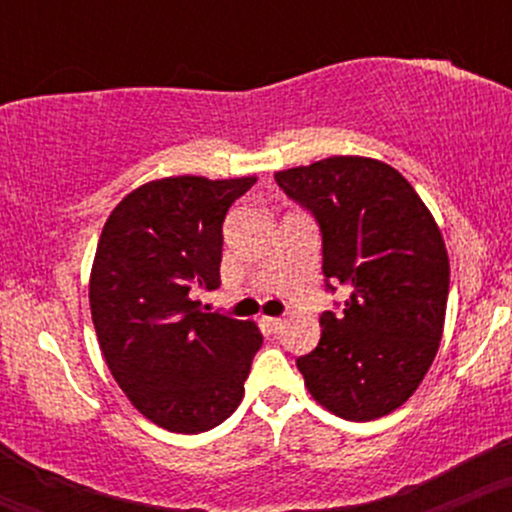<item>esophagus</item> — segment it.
I'll return each mask as SVG.
<instances>
[{"label":"esophagus","instance_id":"1","mask_svg":"<svg viewBox=\"0 0 512 512\" xmlns=\"http://www.w3.org/2000/svg\"><path fill=\"white\" fill-rule=\"evenodd\" d=\"M262 325L272 334H276L281 327H284V320H281V317H262Z\"/></svg>","mask_w":512,"mask_h":512}]
</instances>
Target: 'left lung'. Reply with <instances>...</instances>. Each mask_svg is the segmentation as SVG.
Wrapping results in <instances>:
<instances>
[{
  "mask_svg": "<svg viewBox=\"0 0 512 512\" xmlns=\"http://www.w3.org/2000/svg\"><path fill=\"white\" fill-rule=\"evenodd\" d=\"M274 180L320 228L325 291H349L320 315V344L296 358L305 385L342 419L390 414L414 395L443 337L450 264L436 221L373 158L334 156Z\"/></svg>",
  "mask_w": 512,
  "mask_h": 512,
  "instance_id": "obj_1",
  "label": "left lung"
}]
</instances>
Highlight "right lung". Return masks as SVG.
<instances>
[{
  "label": "right lung",
  "instance_id": "1",
  "mask_svg": "<svg viewBox=\"0 0 512 512\" xmlns=\"http://www.w3.org/2000/svg\"><path fill=\"white\" fill-rule=\"evenodd\" d=\"M252 185L195 175L146 182L98 240L88 298L105 363L129 402L168 431L226 421L262 346L252 322L192 301L221 286L223 219Z\"/></svg>",
  "mask_w": 512,
  "mask_h": 512
}]
</instances>
